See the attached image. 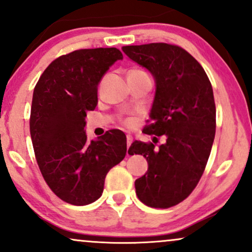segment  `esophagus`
Returning <instances> with one entry per match:
<instances>
[{
	"instance_id": "obj_1",
	"label": "esophagus",
	"mask_w": 252,
	"mask_h": 252,
	"mask_svg": "<svg viewBox=\"0 0 252 252\" xmlns=\"http://www.w3.org/2000/svg\"><path fill=\"white\" fill-rule=\"evenodd\" d=\"M131 142H132V137L130 135H126V144H128V147H130Z\"/></svg>"
}]
</instances>
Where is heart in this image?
<instances>
[{
  "label": "heart",
  "mask_w": 252,
  "mask_h": 252,
  "mask_svg": "<svg viewBox=\"0 0 252 252\" xmlns=\"http://www.w3.org/2000/svg\"><path fill=\"white\" fill-rule=\"evenodd\" d=\"M130 72H143V71H141V70H131ZM120 122L122 123L123 126H134L135 118L134 117H123V118H121Z\"/></svg>",
  "instance_id": "obj_1"
}]
</instances>
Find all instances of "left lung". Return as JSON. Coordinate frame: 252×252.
Listing matches in <instances>:
<instances>
[{
  "mask_svg": "<svg viewBox=\"0 0 252 252\" xmlns=\"http://www.w3.org/2000/svg\"><path fill=\"white\" fill-rule=\"evenodd\" d=\"M124 53L155 78L156 92L147 135L163 134L166 143L136 141L129 154H141L148 170L135 181L136 194L154 209L175 206L200 180L216 135V104L211 82L202 66L176 45L153 42L124 46Z\"/></svg>",
  "mask_w": 252,
  "mask_h": 252,
  "instance_id": "left-lung-1",
  "label": "left lung"
}]
</instances>
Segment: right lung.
I'll use <instances>...</instances> for the list:
<instances>
[{"label":"right lung","mask_w":252,"mask_h":252,"mask_svg":"<svg viewBox=\"0 0 252 252\" xmlns=\"http://www.w3.org/2000/svg\"><path fill=\"white\" fill-rule=\"evenodd\" d=\"M123 59L115 47L77 50L57 58L37 80L30 129L37 166L62 200L76 206L102 195L108 172L126 154L123 131L86 137V112L94 110L98 83L110 66Z\"/></svg>","instance_id":"obj_1"}]
</instances>
